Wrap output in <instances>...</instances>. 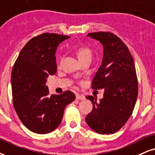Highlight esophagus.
<instances>
[{"mask_svg": "<svg viewBox=\"0 0 155 155\" xmlns=\"http://www.w3.org/2000/svg\"><path fill=\"white\" fill-rule=\"evenodd\" d=\"M85 98V95L81 94H76V99L77 100H84Z\"/></svg>", "mask_w": 155, "mask_h": 155, "instance_id": "obj_1", "label": "esophagus"}]
</instances>
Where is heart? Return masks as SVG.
Wrapping results in <instances>:
<instances>
[{
    "label": "heart",
    "mask_w": 155,
    "mask_h": 155,
    "mask_svg": "<svg viewBox=\"0 0 155 155\" xmlns=\"http://www.w3.org/2000/svg\"><path fill=\"white\" fill-rule=\"evenodd\" d=\"M77 54L78 58L80 59V60L83 61L84 59L87 58V57H91V49L87 48L86 47H81L77 50ZM81 84L83 83V82H81Z\"/></svg>",
    "instance_id": "b5f03b06"
}]
</instances>
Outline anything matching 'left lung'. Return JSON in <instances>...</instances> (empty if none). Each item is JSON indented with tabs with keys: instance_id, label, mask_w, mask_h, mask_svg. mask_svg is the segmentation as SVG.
<instances>
[{
	"instance_id": "left-lung-1",
	"label": "left lung",
	"mask_w": 155,
	"mask_h": 155,
	"mask_svg": "<svg viewBox=\"0 0 155 155\" xmlns=\"http://www.w3.org/2000/svg\"><path fill=\"white\" fill-rule=\"evenodd\" d=\"M87 36L104 46L102 64L91 86L94 90L104 88L105 92L100 102L92 95L86 97L93 108L85 121L96 132L114 134L127 123L136 104L138 81L134 62L127 45L111 32H94Z\"/></svg>"
}]
</instances>
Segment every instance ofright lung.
Masks as SVG:
<instances>
[{
  "mask_svg": "<svg viewBox=\"0 0 155 155\" xmlns=\"http://www.w3.org/2000/svg\"><path fill=\"white\" fill-rule=\"evenodd\" d=\"M69 37L54 33L34 37L23 47L13 64V107L23 124L34 133L44 134L54 130L62 121L66 106L75 98L70 91L49 95L46 85L49 75L57 72V47Z\"/></svg>",
  "mask_w": 155,
  "mask_h": 155,
  "instance_id": "add662e5",
  "label": "right lung"
}]
</instances>
